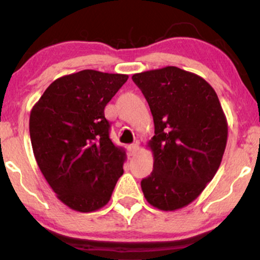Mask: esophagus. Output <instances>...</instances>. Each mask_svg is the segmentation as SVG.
<instances>
[{
  "mask_svg": "<svg viewBox=\"0 0 260 260\" xmlns=\"http://www.w3.org/2000/svg\"><path fill=\"white\" fill-rule=\"evenodd\" d=\"M128 150H129L131 155H136L139 150V144L138 143H133V144H131L129 147H128Z\"/></svg>",
  "mask_w": 260,
  "mask_h": 260,
  "instance_id": "obj_1",
  "label": "esophagus"
}]
</instances>
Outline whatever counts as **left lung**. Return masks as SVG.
Here are the masks:
<instances>
[{
  "label": "left lung",
  "instance_id": "left-lung-1",
  "mask_svg": "<svg viewBox=\"0 0 260 260\" xmlns=\"http://www.w3.org/2000/svg\"><path fill=\"white\" fill-rule=\"evenodd\" d=\"M153 115V172L140 182L149 204L172 211L213 180L228 142V122L207 80L174 66L133 74Z\"/></svg>",
  "mask_w": 260,
  "mask_h": 260
}]
</instances>
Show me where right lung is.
I'll return each instance as SVG.
<instances>
[{
	"label": "right lung",
	"instance_id": "1",
	"mask_svg": "<svg viewBox=\"0 0 260 260\" xmlns=\"http://www.w3.org/2000/svg\"><path fill=\"white\" fill-rule=\"evenodd\" d=\"M126 74L84 70L49 85L30 112L29 132L39 169L67 207L90 213L109 203L126 153L110 138L105 106Z\"/></svg>",
	"mask_w": 260,
	"mask_h": 260
}]
</instances>
